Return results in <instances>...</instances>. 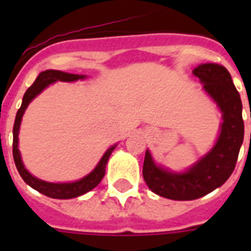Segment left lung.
Returning <instances> with one entry per match:
<instances>
[{"instance_id": "8db88e82", "label": "left lung", "mask_w": 251, "mask_h": 251, "mask_svg": "<svg viewBox=\"0 0 251 251\" xmlns=\"http://www.w3.org/2000/svg\"><path fill=\"white\" fill-rule=\"evenodd\" d=\"M223 113L220 135L210 152L183 173L157 167L146 151L143 178L155 194L173 201H193L222 186L237 163L244 142L242 102L229 72L218 64H202L193 70Z\"/></svg>"}]
</instances>
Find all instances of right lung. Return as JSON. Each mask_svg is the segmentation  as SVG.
Returning a JSON list of instances; mask_svg holds the SVG:
<instances>
[{"label": "right lung", "instance_id": "right-lung-1", "mask_svg": "<svg viewBox=\"0 0 251 251\" xmlns=\"http://www.w3.org/2000/svg\"><path fill=\"white\" fill-rule=\"evenodd\" d=\"M86 75H78V74H69V73L60 72V70H45L39 74L36 80L33 82V84L29 87L28 90L25 91V96H23V101H22L21 108L18 109L17 117H15V122H14L13 127V156L14 163L17 165V169L19 172V175L27 185L37 190L41 194L47 195L49 198L54 199H70L79 197V195L86 194L87 191L92 190L94 187H96L102 179L104 175H105V167L109 159L110 153L113 152V150L116 149V146H112L109 150H106V152L104 153V156L101 157V160L99 161V164L96 165L94 171L91 172L90 175H87L82 179H78L75 182H68V183H52L39 179L36 177H33L23 165L22 161L21 152L18 149V134H19V127H21V121L25 113V108L28 106V104L32 101L33 98H36L37 95L40 94L41 91L44 90L45 87H48L50 83H54L57 80L61 82H74V80L83 79Z\"/></svg>", "mask_w": 251, "mask_h": 251}]
</instances>
